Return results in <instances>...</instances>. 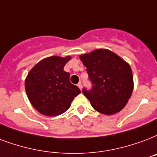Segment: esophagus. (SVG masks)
Returning a JSON list of instances; mask_svg holds the SVG:
<instances>
[{
  "label": "esophagus",
  "mask_w": 157,
  "mask_h": 157,
  "mask_svg": "<svg viewBox=\"0 0 157 157\" xmlns=\"http://www.w3.org/2000/svg\"><path fill=\"white\" fill-rule=\"evenodd\" d=\"M77 86L79 87V89L81 90H82V85H81V82H80V83L77 84Z\"/></svg>",
  "instance_id": "esophagus-1"
}]
</instances>
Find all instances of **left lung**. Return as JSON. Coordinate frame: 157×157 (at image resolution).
<instances>
[{"mask_svg":"<svg viewBox=\"0 0 157 157\" xmlns=\"http://www.w3.org/2000/svg\"><path fill=\"white\" fill-rule=\"evenodd\" d=\"M80 59L92 83L91 90H82L92 107L106 115L121 111L133 90V76L128 63L104 48L81 55Z\"/></svg>","mask_w":157,"mask_h":157,"instance_id":"obj_1","label":"left lung"}]
</instances>
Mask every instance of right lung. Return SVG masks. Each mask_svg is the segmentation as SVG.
Listing matches in <instances>:
<instances>
[{
    "label": "right lung",
    "instance_id": "obj_1",
    "mask_svg": "<svg viewBox=\"0 0 157 157\" xmlns=\"http://www.w3.org/2000/svg\"><path fill=\"white\" fill-rule=\"evenodd\" d=\"M71 56H52L33 67L25 81L28 99L36 110L44 115L57 116L70 108L81 90L71 83L70 74L63 70Z\"/></svg>",
    "mask_w": 157,
    "mask_h": 157
}]
</instances>
